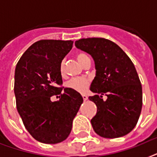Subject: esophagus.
I'll return each instance as SVG.
<instances>
[{
    "label": "esophagus",
    "instance_id": "1",
    "mask_svg": "<svg viewBox=\"0 0 157 157\" xmlns=\"http://www.w3.org/2000/svg\"><path fill=\"white\" fill-rule=\"evenodd\" d=\"M82 99H83L84 101L87 100V96H86V94H82Z\"/></svg>",
    "mask_w": 157,
    "mask_h": 157
}]
</instances>
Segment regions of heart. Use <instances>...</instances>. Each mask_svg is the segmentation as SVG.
<instances>
[{"mask_svg":"<svg viewBox=\"0 0 157 157\" xmlns=\"http://www.w3.org/2000/svg\"><path fill=\"white\" fill-rule=\"evenodd\" d=\"M76 58L78 61V63L82 66L87 60H90L89 57L84 53H78L76 55ZM59 71L62 75H64L65 73V62L63 61L59 67ZM67 87L76 90L78 92H85L86 89L89 86V81L83 78H73L68 81L66 84Z\"/></svg>","mask_w":157,"mask_h":157,"instance_id":"obj_1","label":"heart"}]
</instances>
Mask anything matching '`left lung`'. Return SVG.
<instances>
[{"label":"left lung","instance_id":"1","mask_svg":"<svg viewBox=\"0 0 157 157\" xmlns=\"http://www.w3.org/2000/svg\"><path fill=\"white\" fill-rule=\"evenodd\" d=\"M75 46L92 57L96 70L90 87L95 94L89 97L97 106L90 120L94 131L104 138L128 134L142 109V86L134 64L120 46L105 38H82Z\"/></svg>","mask_w":157,"mask_h":157}]
</instances>
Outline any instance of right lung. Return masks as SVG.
Masks as SVG:
<instances>
[{
  "instance_id": "add662e5",
  "label": "right lung",
  "mask_w": 157,
  "mask_h": 157,
  "mask_svg": "<svg viewBox=\"0 0 157 157\" xmlns=\"http://www.w3.org/2000/svg\"><path fill=\"white\" fill-rule=\"evenodd\" d=\"M73 41L41 40L18 61L14 75L17 109L25 127L37 141L58 144L67 139L83 99L63 84L59 67ZM63 93L61 94V91ZM60 94L53 102L51 97Z\"/></svg>"
}]
</instances>
